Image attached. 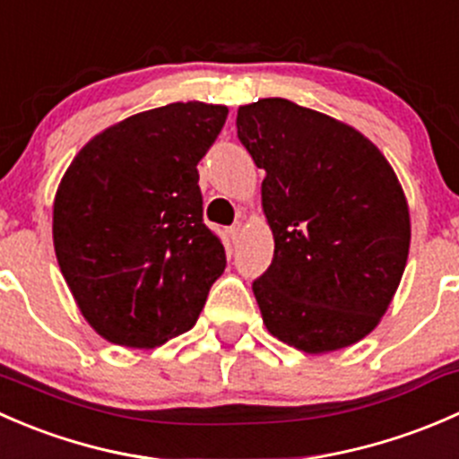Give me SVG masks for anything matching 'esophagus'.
I'll return each mask as SVG.
<instances>
[{
	"mask_svg": "<svg viewBox=\"0 0 459 459\" xmlns=\"http://www.w3.org/2000/svg\"><path fill=\"white\" fill-rule=\"evenodd\" d=\"M242 224H239V221H238V224H233V226H230V229H229V238L230 239H233V244H238L239 242V238H242Z\"/></svg>",
	"mask_w": 459,
	"mask_h": 459,
	"instance_id": "esophagus-1",
	"label": "esophagus"
}]
</instances>
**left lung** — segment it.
<instances>
[{"mask_svg": "<svg viewBox=\"0 0 459 459\" xmlns=\"http://www.w3.org/2000/svg\"><path fill=\"white\" fill-rule=\"evenodd\" d=\"M238 137L266 170L275 253L253 281L264 324L304 353L355 344L386 313L409 257V204L391 164L355 128L281 97L239 106Z\"/></svg>", "mask_w": 459, "mask_h": 459, "instance_id": "left-lung-1", "label": "left lung"}]
</instances>
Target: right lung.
<instances>
[{
    "instance_id": "1",
    "label": "right lung",
    "mask_w": 459,
    "mask_h": 459,
    "mask_svg": "<svg viewBox=\"0 0 459 459\" xmlns=\"http://www.w3.org/2000/svg\"><path fill=\"white\" fill-rule=\"evenodd\" d=\"M226 115L202 101L143 110L92 137L62 178L55 255L82 316L113 344L155 349L191 331L224 273L197 164Z\"/></svg>"
}]
</instances>
